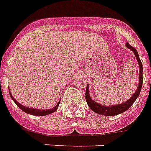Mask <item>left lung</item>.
I'll return each instance as SVG.
<instances>
[{"instance_id":"left-lung-1","label":"left lung","mask_w":151,"mask_h":151,"mask_svg":"<svg viewBox=\"0 0 151 151\" xmlns=\"http://www.w3.org/2000/svg\"><path fill=\"white\" fill-rule=\"evenodd\" d=\"M126 47L134 52V54H135L136 59H137V61H138L139 66V85L138 87H137V89H136V92H134V94L132 96L131 98L128 99L126 102L120 103V104H117V105L106 106L101 105L99 103H97L96 102H95V101L91 99V97L89 96V91H88V85L87 87H86V92H85V99H86L88 106H89L90 109L93 110L94 112L97 113V114L105 115V116H114V115L122 114V113L126 111L135 103V101L136 100L137 97L139 95V92H140L141 88H142V85H143V64L141 63L138 52L136 51V48L130 45L129 43L126 44Z\"/></svg>"}]
</instances>
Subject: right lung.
<instances>
[{
    "label": "right lung",
    "mask_w": 151,
    "mask_h": 151,
    "mask_svg": "<svg viewBox=\"0 0 151 151\" xmlns=\"http://www.w3.org/2000/svg\"><path fill=\"white\" fill-rule=\"evenodd\" d=\"M9 93H10L11 98L13 99V101L15 102V103L16 105L19 106V107L22 110V111H24L25 113H27V114H29L31 115H35V116H45V115L50 114L52 113H54L55 111H56V110L58 109V106H59V104L60 103V101H59V103H57V105L55 106V107L52 108V109H48V110H39V109H34V108H29L27 107V106H24L21 105L19 102L15 100L14 99V97L12 96V95L11 93L10 89H9Z\"/></svg>",
    "instance_id": "obj_1"
}]
</instances>
